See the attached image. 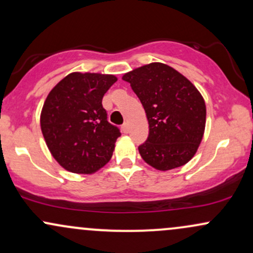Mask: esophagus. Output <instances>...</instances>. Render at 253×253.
Listing matches in <instances>:
<instances>
[{"label": "esophagus", "mask_w": 253, "mask_h": 253, "mask_svg": "<svg viewBox=\"0 0 253 253\" xmlns=\"http://www.w3.org/2000/svg\"><path fill=\"white\" fill-rule=\"evenodd\" d=\"M121 129H123L124 133H126V134H127V133L129 132V125L127 123H125L123 126H121Z\"/></svg>", "instance_id": "obj_1"}]
</instances>
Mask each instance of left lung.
Listing matches in <instances>:
<instances>
[{"label": "left lung", "instance_id": "8db88e82", "mask_svg": "<svg viewBox=\"0 0 253 253\" xmlns=\"http://www.w3.org/2000/svg\"><path fill=\"white\" fill-rule=\"evenodd\" d=\"M149 121V136L138 147L141 158L157 170L182 167L195 156L206 127V103L196 86L163 63L127 72Z\"/></svg>", "mask_w": 253, "mask_h": 253}]
</instances>
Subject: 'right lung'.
<instances>
[{
  "label": "right lung",
  "mask_w": 253,
  "mask_h": 253,
  "mask_svg": "<svg viewBox=\"0 0 253 253\" xmlns=\"http://www.w3.org/2000/svg\"><path fill=\"white\" fill-rule=\"evenodd\" d=\"M114 75L72 72L43 102L40 127L51 155L74 173H94L110 161L121 135L107 120L102 98Z\"/></svg>",
  "instance_id": "obj_1"
}]
</instances>
